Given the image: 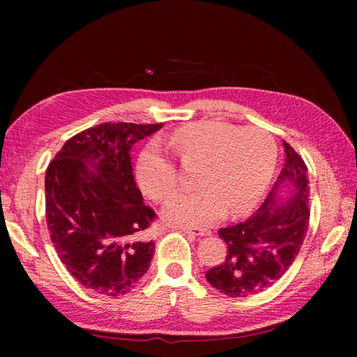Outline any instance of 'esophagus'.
Wrapping results in <instances>:
<instances>
[{
    "instance_id": "1",
    "label": "esophagus",
    "mask_w": 357,
    "mask_h": 357,
    "mask_svg": "<svg viewBox=\"0 0 357 357\" xmlns=\"http://www.w3.org/2000/svg\"><path fill=\"white\" fill-rule=\"evenodd\" d=\"M184 233L187 234H192V236H209L211 234V229H204V228H189V227H184L181 228Z\"/></svg>"
}]
</instances>
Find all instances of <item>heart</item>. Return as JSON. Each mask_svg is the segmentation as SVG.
Segmentation results:
<instances>
[{
	"instance_id": "heart-1",
	"label": "heart",
	"mask_w": 357,
	"mask_h": 357,
	"mask_svg": "<svg viewBox=\"0 0 357 357\" xmlns=\"http://www.w3.org/2000/svg\"><path fill=\"white\" fill-rule=\"evenodd\" d=\"M168 144L181 160H202L198 189L179 190L168 198L162 215L179 227H208L225 215L255 206L273 179L277 162L274 138L261 129H243L223 121H202L173 132ZM135 179L144 195L160 202L178 184L172 157L157 142L142 149Z\"/></svg>"
}]
</instances>
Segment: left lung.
Instances as JSON below:
<instances>
[{
	"instance_id": "left-lung-1",
	"label": "left lung",
	"mask_w": 357,
	"mask_h": 357,
	"mask_svg": "<svg viewBox=\"0 0 357 357\" xmlns=\"http://www.w3.org/2000/svg\"><path fill=\"white\" fill-rule=\"evenodd\" d=\"M285 165L268 198L249 219L220 228L227 258L206 280L231 298H245L273 285L287 273L309 228V176L302 157L283 142ZM283 188L287 196H280Z\"/></svg>"
}]
</instances>
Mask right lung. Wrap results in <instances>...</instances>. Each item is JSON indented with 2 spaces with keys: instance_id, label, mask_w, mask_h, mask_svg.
Returning <instances> with one entry per match:
<instances>
[{
  "instance_id": "1",
  "label": "right lung",
  "mask_w": 357,
  "mask_h": 357,
  "mask_svg": "<svg viewBox=\"0 0 357 357\" xmlns=\"http://www.w3.org/2000/svg\"><path fill=\"white\" fill-rule=\"evenodd\" d=\"M162 126H94L69 138L47 168L52 243L72 277L99 294L129 293L154 255V241L135 239L155 213L135 184L130 149Z\"/></svg>"
}]
</instances>
